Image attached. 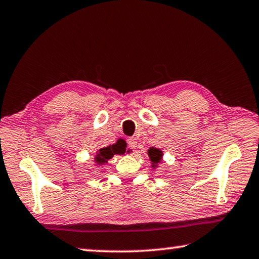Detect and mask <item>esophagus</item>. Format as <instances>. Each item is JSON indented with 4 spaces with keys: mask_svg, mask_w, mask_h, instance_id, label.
I'll list each match as a JSON object with an SVG mask.
<instances>
[{
    "mask_svg": "<svg viewBox=\"0 0 259 259\" xmlns=\"http://www.w3.org/2000/svg\"><path fill=\"white\" fill-rule=\"evenodd\" d=\"M128 146L131 150H136V147H137V139L136 138H129L128 139Z\"/></svg>",
    "mask_w": 259,
    "mask_h": 259,
    "instance_id": "obj_1",
    "label": "esophagus"
}]
</instances>
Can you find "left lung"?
Here are the masks:
<instances>
[{
    "instance_id": "obj_1",
    "label": "left lung",
    "mask_w": 259,
    "mask_h": 259,
    "mask_svg": "<svg viewBox=\"0 0 259 259\" xmlns=\"http://www.w3.org/2000/svg\"><path fill=\"white\" fill-rule=\"evenodd\" d=\"M148 157H150L151 161V166L153 169L159 168V164L163 160V151L161 148H156V147H150L147 151Z\"/></svg>"
}]
</instances>
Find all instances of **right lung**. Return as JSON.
I'll list each match as a JSON object with an SVG mask.
<instances>
[{"instance_id": "right-lung-1", "label": "right lung", "mask_w": 259, "mask_h": 259, "mask_svg": "<svg viewBox=\"0 0 259 259\" xmlns=\"http://www.w3.org/2000/svg\"><path fill=\"white\" fill-rule=\"evenodd\" d=\"M125 152V148L123 147V144L121 142H116L115 144H113V145H108V146H105L99 148L96 152V155L94 156V162L96 165H104L105 163H107L108 160H111L112 157L117 154H123Z\"/></svg>"}]
</instances>
